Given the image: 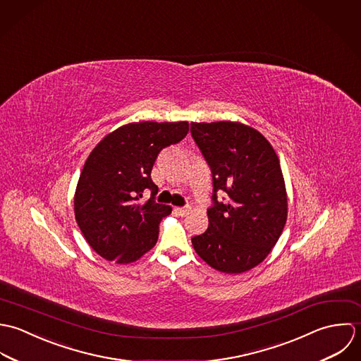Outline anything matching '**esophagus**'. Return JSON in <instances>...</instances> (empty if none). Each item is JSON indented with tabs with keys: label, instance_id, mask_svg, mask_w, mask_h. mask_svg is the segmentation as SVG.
<instances>
[{
	"label": "esophagus",
	"instance_id": "obj_1",
	"mask_svg": "<svg viewBox=\"0 0 361 361\" xmlns=\"http://www.w3.org/2000/svg\"><path fill=\"white\" fill-rule=\"evenodd\" d=\"M174 211H176L180 216H184V215L190 211V208H188V207H177V208H174Z\"/></svg>",
	"mask_w": 361,
	"mask_h": 361
}]
</instances>
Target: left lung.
Masks as SVG:
<instances>
[{
    "instance_id": "1",
    "label": "left lung",
    "mask_w": 361,
    "mask_h": 361,
    "mask_svg": "<svg viewBox=\"0 0 361 361\" xmlns=\"http://www.w3.org/2000/svg\"><path fill=\"white\" fill-rule=\"evenodd\" d=\"M191 135L214 185L209 226L191 238L194 250L220 272L250 271L268 257L286 224L279 159L262 134L240 123H191Z\"/></svg>"
}]
</instances>
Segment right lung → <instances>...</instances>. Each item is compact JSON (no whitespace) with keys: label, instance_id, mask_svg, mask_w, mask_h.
<instances>
[{"label":"right lung","instance_id":"right-lung-1","mask_svg":"<svg viewBox=\"0 0 361 361\" xmlns=\"http://www.w3.org/2000/svg\"><path fill=\"white\" fill-rule=\"evenodd\" d=\"M188 134V123H133L109 134L89 154L75 192V219L89 245L104 259L130 264L159 238L161 219L152 167L159 153ZM151 198L141 204L143 191Z\"/></svg>","mask_w":361,"mask_h":361}]
</instances>
